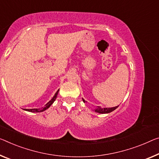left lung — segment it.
Listing matches in <instances>:
<instances>
[{"instance_id":"1","label":"left lung","mask_w":159,"mask_h":159,"mask_svg":"<svg viewBox=\"0 0 159 159\" xmlns=\"http://www.w3.org/2000/svg\"><path fill=\"white\" fill-rule=\"evenodd\" d=\"M82 100H83V102H85L84 99H82ZM118 107L119 106H116V107H111V108H102L101 107H97V108H95V109H94V111L97 112V113H99V114L110 113V112L113 111L114 110H115V109Z\"/></svg>"}]
</instances>
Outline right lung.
<instances>
[{"label":"right lung","mask_w":159,"mask_h":159,"mask_svg":"<svg viewBox=\"0 0 159 159\" xmlns=\"http://www.w3.org/2000/svg\"><path fill=\"white\" fill-rule=\"evenodd\" d=\"M58 92H59V89L57 90V92H56L55 94V96L52 97V99H51L50 102H48V103L45 105V106H44L43 107H42V108H40V109H24V110L28 111H30V112H42L43 111L46 110V109H48L49 107H50L51 105L52 104L53 102L55 101V99H56V98H57V97Z\"/></svg>","instance_id":"right-lung-1"}]
</instances>
